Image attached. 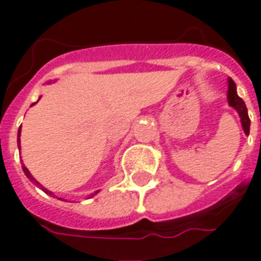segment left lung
Listing matches in <instances>:
<instances>
[{"label":"left lung","mask_w":261,"mask_h":261,"mask_svg":"<svg viewBox=\"0 0 261 261\" xmlns=\"http://www.w3.org/2000/svg\"><path fill=\"white\" fill-rule=\"evenodd\" d=\"M229 83V89H227V101H229V106L233 107L237 112H239L240 118H241V124H243L244 133L247 135H249V127H251V120H249V116H248V110L245 107V102L243 101V98L239 97L237 94V90H236V84L231 79L227 80Z\"/></svg>","instance_id":"left-lung-1"}]
</instances>
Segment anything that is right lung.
<instances>
[{"label":"right lung","instance_id":"1","mask_svg":"<svg viewBox=\"0 0 261 261\" xmlns=\"http://www.w3.org/2000/svg\"><path fill=\"white\" fill-rule=\"evenodd\" d=\"M32 106H34V104H32ZM20 133H21V128H18V134H17V135H18V139H17V141H18V149H20ZM22 171H24V173H25V176H27V177H28V178H30L31 181L35 182V184H36V186L40 187V188H42V190L44 191V192H46V194H50V195L53 194V192H51V191L46 190V188H44V187H43L42 184H40V182L36 181V180H35V178H34V176H32V174L30 173V171H28V169H27V167H24V165H22Z\"/></svg>","mask_w":261,"mask_h":261}]
</instances>
